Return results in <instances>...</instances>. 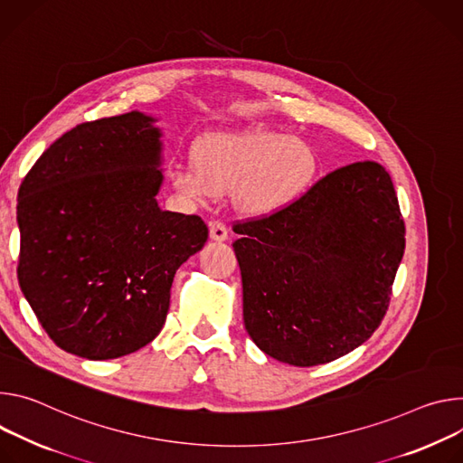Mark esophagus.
I'll list each match as a JSON object with an SVG mask.
<instances>
[{
	"mask_svg": "<svg viewBox=\"0 0 463 463\" xmlns=\"http://www.w3.org/2000/svg\"><path fill=\"white\" fill-rule=\"evenodd\" d=\"M210 239L212 241H219V242L228 241V228H226V224L221 222V221L212 222V226H210Z\"/></svg>",
	"mask_w": 463,
	"mask_h": 463,
	"instance_id": "34e87169",
	"label": "esophagus"
}]
</instances>
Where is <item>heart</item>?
Segmentation results:
<instances>
[{
	"label": "heart",
	"instance_id": "1",
	"mask_svg": "<svg viewBox=\"0 0 463 463\" xmlns=\"http://www.w3.org/2000/svg\"><path fill=\"white\" fill-rule=\"evenodd\" d=\"M318 171L315 152L290 136L272 132H212L193 146V164L171 167L173 185L189 198L237 189L251 215L276 213L296 202Z\"/></svg>",
	"mask_w": 463,
	"mask_h": 463
}]
</instances>
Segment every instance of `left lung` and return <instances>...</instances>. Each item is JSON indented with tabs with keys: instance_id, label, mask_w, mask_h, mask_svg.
I'll return each instance as SVG.
<instances>
[{
	"instance_id": "obj_1",
	"label": "left lung",
	"mask_w": 463,
	"mask_h": 463,
	"mask_svg": "<svg viewBox=\"0 0 463 463\" xmlns=\"http://www.w3.org/2000/svg\"><path fill=\"white\" fill-rule=\"evenodd\" d=\"M233 230L244 327L269 356L326 364L381 326L404 253V222L383 165L340 167L287 208Z\"/></svg>"
}]
</instances>
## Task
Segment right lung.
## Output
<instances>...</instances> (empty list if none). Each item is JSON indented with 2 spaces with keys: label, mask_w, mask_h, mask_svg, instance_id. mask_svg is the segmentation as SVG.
Wrapping results in <instances>:
<instances>
[{
  "label": "right lung",
  "mask_w": 463,
  "mask_h": 463,
  "mask_svg": "<svg viewBox=\"0 0 463 463\" xmlns=\"http://www.w3.org/2000/svg\"><path fill=\"white\" fill-rule=\"evenodd\" d=\"M158 119L132 110L77 125L18 191V281L61 349L109 361L156 338L176 270L208 241L196 215L164 212Z\"/></svg>",
  "instance_id": "obj_1"
}]
</instances>
